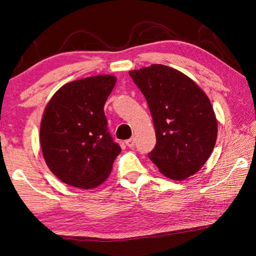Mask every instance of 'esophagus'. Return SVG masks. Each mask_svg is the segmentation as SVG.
I'll use <instances>...</instances> for the list:
<instances>
[{
    "instance_id": "1",
    "label": "esophagus",
    "mask_w": 256,
    "mask_h": 256,
    "mask_svg": "<svg viewBox=\"0 0 256 256\" xmlns=\"http://www.w3.org/2000/svg\"><path fill=\"white\" fill-rule=\"evenodd\" d=\"M134 144H136V138H128V140L125 141V144H126L128 148H132V146H134Z\"/></svg>"
}]
</instances>
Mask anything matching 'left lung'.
Returning <instances> with one entry per match:
<instances>
[{
	"label": "left lung",
	"instance_id": "1",
	"mask_svg": "<svg viewBox=\"0 0 256 256\" xmlns=\"http://www.w3.org/2000/svg\"><path fill=\"white\" fill-rule=\"evenodd\" d=\"M128 74L146 97L154 120L157 144L150 160L170 180L194 175L209 159L218 133L206 92L184 73L162 64Z\"/></svg>",
	"mask_w": 256,
	"mask_h": 256
}]
</instances>
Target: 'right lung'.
Instances as JSON below:
<instances>
[{"label": "right lung", "instance_id": "obj_1", "mask_svg": "<svg viewBox=\"0 0 256 256\" xmlns=\"http://www.w3.org/2000/svg\"><path fill=\"white\" fill-rule=\"evenodd\" d=\"M116 84L110 74L68 82L47 104L40 123L45 162L63 183L90 190L110 176L120 146L107 130L104 106Z\"/></svg>", "mask_w": 256, "mask_h": 256}]
</instances>
